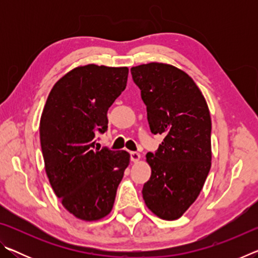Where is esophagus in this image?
<instances>
[{
  "label": "esophagus",
  "instance_id": "34e87169",
  "mask_svg": "<svg viewBox=\"0 0 258 258\" xmlns=\"http://www.w3.org/2000/svg\"><path fill=\"white\" fill-rule=\"evenodd\" d=\"M131 159H132L133 163H138V161H140V159H141V155L139 154V152H131Z\"/></svg>",
  "mask_w": 258,
  "mask_h": 258
}]
</instances>
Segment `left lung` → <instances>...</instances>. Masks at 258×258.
<instances>
[{
    "mask_svg": "<svg viewBox=\"0 0 258 258\" xmlns=\"http://www.w3.org/2000/svg\"><path fill=\"white\" fill-rule=\"evenodd\" d=\"M131 74L151 132L165 137L156 154H147L151 176L143 185V200L161 220H177L198 198L212 166L207 102L194 80L173 64H140Z\"/></svg>",
    "mask_w": 258,
    "mask_h": 258,
    "instance_id": "8db88e82",
    "label": "left lung"
}]
</instances>
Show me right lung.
<instances>
[{"mask_svg":"<svg viewBox=\"0 0 258 258\" xmlns=\"http://www.w3.org/2000/svg\"><path fill=\"white\" fill-rule=\"evenodd\" d=\"M127 77V67L78 66L55 83L43 108L40 139L47 178L62 206L82 221L110 214L130 165L127 151L94 146Z\"/></svg>","mask_w":258,"mask_h":258,"instance_id":"obj_1","label":"right lung"}]
</instances>
